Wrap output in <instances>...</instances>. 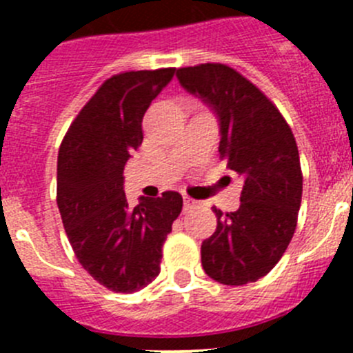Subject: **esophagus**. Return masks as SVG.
Instances as JSON below:
<instances>
[{
    "instance_id": "1",
    "label": "esophagus",
    "mask_w": 353,
    "mask_h": 353,
    "mask_svg": "<svg viewBox=\"0 0 353 353\" xmlns=\"http://www.w3.org/2000/svg\"><path fill=\"white\" fill-rule=\"evenodd\" d=\"M198 205H199V201L189 198V196H183V210H192V208H196Z\"/></svg>"
}]
</instances>
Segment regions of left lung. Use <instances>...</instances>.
<instances>
[{"label":"left lung","instance_id":"obj_1","mask_svg":"<svg viewBox=\"0 0 353 353\" xmlns=\"http://www.w3.org/2000/svg\"><path fill=\"white\" fill-rule=\"evenodd\" d=\"M219 123V154L244 179L236 212L214 207L217 228L201 244L203 270L217 283L242 286L267 276L295 233L302 199L299 150L276 105L239 72L221 63L176 70Z\"/></svg>","mask_w":353,"mask_h":353}]
</instances>
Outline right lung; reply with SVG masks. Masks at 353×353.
Here are the masks:
<instances>
[{
    "label": "right lung",
    "instance_id": "right-lung-1",
    "mask_svg": "<svg viewBox=\"0 0 353 353\" xmlns=\"http://www.w3.org/2000/svg\"><path fill=\"white\" fill-rule=\"evenodd\" d=\"M174 68L123 72L102 84L72 121L58 154V208L83 269L105 288L132 293L161 272L162 245L182 196L129 205L123 170L143 143L141 121Z\"/></svg>",
    "mask_w": 353,
    "mask_h": 353
}]
</instances>
